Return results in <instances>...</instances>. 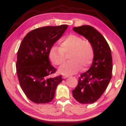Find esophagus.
Listing matches in <instances>:
<instances>
[{
    "label": "esophagus",
    "instance_id": "obj_1",
    "mask_svg": "<svg viewBox=\"0 0 126 126\" xmlns=\"http://www.w3.org/2000/svg\"><path fill=\"white\" fill-rule=\"evenodd\" d=\"M67 77H68V76H67V75H63V79H66V78H67Z\"/></svg>",
    "mask_w": 126,
    "mask_h": 126
}]
</instances>
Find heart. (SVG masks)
I'll use <instances>...</instances> for the list:
<instances>
[{
  "label": "heart",
  "instance_id": "b5f03b06",
  "mask_svg": "<svg viewBox=\"0 0 126 126\" xmlns=\"http://www.w3.org/2000/svg\"><path fill=\"white\" fill-rule=\"evenodd\" d=\"M70 61L59 69L60 73L65 75L75 74L80 70L86 69L93 60L94 50L92 43L75 34H70L61 40L60 47L53 46L49 52V58L55 65H60L69 55Z\"/></svg>",
  "mask_w": 126,
  "mask_h": 126
}]
</instances>
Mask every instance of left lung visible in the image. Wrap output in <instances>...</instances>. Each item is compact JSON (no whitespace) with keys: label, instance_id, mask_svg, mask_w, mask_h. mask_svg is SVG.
<instances>
[{"label":"left lung","instance_id":"1","mask_svg":"<svg viewBox=\"0 0 126 126\" xmlns=\"http://www.w3.org/2000/svg\"><path fill=\"white\" fill-rule=\"evenodd\" d=\"M73 30L92 43L94 56L90 69L80 75L78 85L73 90V95L80 103H93L104 93L112 78L110 48L103 35L92 26L75 27Z\"/></svg>","mask_w":126,"mask_h":126}]
</instances>
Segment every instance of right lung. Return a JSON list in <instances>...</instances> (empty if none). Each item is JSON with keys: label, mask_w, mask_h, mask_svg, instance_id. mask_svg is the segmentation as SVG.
Instances as JSON below:
<instances>
[{"label": "right lung", "mask_w": 126, "mask_h": 126, "mask_svg": "<svg viewBox=\"0 0 126 126\" xmlns=\"http://www.w3.org/2000/svg\"><path fill=\"white\" fill-rule=\"evenodd\" d=\"M67 25L46 26L28 33L17 52L16 73L23 91L32 102L47 103L54 98L56 89L63 81L61 75L49 78L56 69L49 61V52L61 38Z\"/></svg>", "instance_id": "obj_1"}]
</instances>
